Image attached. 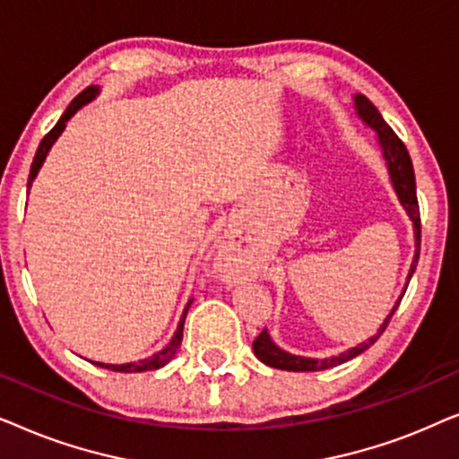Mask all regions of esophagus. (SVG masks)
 Wrapping results in <instances>:
<instances>
[{
    "mask_svg": "<svg viewBox=\"0 0 459 459\" xmlns=\"http://www.w3.org/2000/svg\"><path fill=\"white\" fill-rule=\"evenodd\" d=\"M219 272L225 273V275H234V263H231V256L228 255H221V259H219Z\"/></svg>",
    "mask_w": 459,
    "mask_h": 459,
    "instance_id": "34e87169",
    "label": "esophagus"
}]
</instances>
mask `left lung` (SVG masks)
I'll return each mask as SVG.
<instances>
[{
    "instance_id": "obj_1",
    "label": "left lung",
    "mask_w": 459,
    "mask_h": 459,
    "mask_svg": "<svg viewBox=\"0 0 459 459\" xmlns=\"http://www.w3.org/2000/svg\"><path fill=\"white\" fill-rule=\"evenodd\" d=\"M355 100V110L357 115L363 123L368 125V127H372L376 131V137H378V146L382 150V156H385V162H386V169H388V175H391V184L394 187V192H397L399 196V203L403 204V209L407 211V215H410L411 223H413V238H416V255H413V261L410 265V273H407V281H405V288L403 292H401V297L397 303H394L393 311L388 313L385 322L380 324L378 332H376L374 336H369L366 342H359L357 347L344 351V353L336 355V357H325V359H313V357H300V355H292V353H286L284 349H280L278 344L272 341V336H269L267 330H263L259 336L255 338L253 342V351L255 355L259 357V359L265 363V366H272V368H278V369H288V372H319V369H328V368H334V366H341V363L353 359L363 351L372 347V344L378 341L382 332L386 330L388 322H391L393 313L397 311V307L401 303V299H403V294L407 290V284H410L413 272H416V265H418V259H420V230H422V225H420V206H418V196H416V178H413V165H411V159H410V152H407L405 143L399 140L397 134L388 127L385 118L378 112V108L369 102L366 96H361V93H357L353 98Z\"/></svg>"
}]
</instances>
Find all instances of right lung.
I'll return each mask as SVG.
<instances>
[{
  "label": "right lung",
  "mask_w": 459,
  "mask_h": 459,
  "mask_svg": "<svg viewBox=\"0 0 459 459\" xmlns=\"http://www.w3.org/2000/svg\"><path fill=\"white\" fill-rule=\"evenodd\" d=\"M98 93H100V87H98V85H91V87H87V90L81 91L79 96L74 98L71 104H68V108L65 110V115L60 117V121L54 125V129L49 131V134H48L46 137H43L41 143H39V148H37V152H35L33 165H30V173H29V184H27V187H30V184H33V181H35L37 173H39L43 160H46V156H48V152H49V148L54 146V142L58 140L62 131H65L68 118H71V117L74 115V112H77V110L81 108V106H85L87 102H91V100L96 98ZM190 305H192V299L187 300V305H186V309H184V316H181V319H179V325H178V330H175L173 338H171V341H169V344H167L165 349L159 351V353H154L152 357H146V359L134 361V363H121V366H115V363H100V361H93V366L112 369V372H125V374L148 372V369H159V368H162V366H167V363L171 361L173 357H175V353H178V349H179V344H181V338H184V324H186V316H187V309H190Z\"/></svg>",
  "instance_id": "obj_1"
}]
</instances>
